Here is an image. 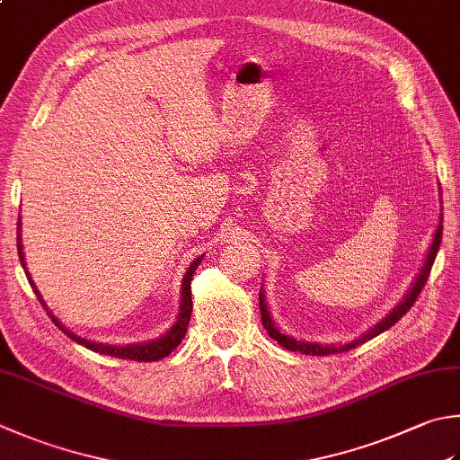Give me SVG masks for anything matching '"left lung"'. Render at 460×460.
I'll return each mask as SVG.
<instances>
[{"instance_id":"left-lung-1","label":"left lung","mask_w":460,"mask_h":460,"mask_svg":"<svg viewBox=\"0 0 460 460\" xmlns=\"http://www.w3.org/2000/svg\"><path fill=\"white\" fill-rule=\"evenodd\" d=\"M438 200H440V206H443V196H440ZM440 210H443V208H440ZM440 236H443V212L438 214V224H437L435 234H432V242H430V246H429L427 258H424V264L420 266L417 279H414V282L411 284L409 292L404 294V298L398 302V305L391 312H388V314L383 320H380V323H376L375 326L368 328L365 334H360L358 338H354V341L344 342V344H320V342L296 341V338L284 334L280 328L276 326L274 318L270 314V308H268L264 288H260V294H258V298H260V316H262V324L266 328V332L270 334L280 346H284L286 350L302 352V354H312V357H324V354H336V352H344V350L357 349L358 344L367 342V341H370V338L378 336L380 332L388 331V328H391L393 324H396L398 320H401L406 314V312L411 310V306L414 305V300L419 298V294L422 290L424 282H427V279H429V272H430V268H432V262H435L437 252H438V246H440Z\"/></svg>"}]
</instances>
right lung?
<instances>
[{"instance_id":"obj_1","label":"right lung","mask_w":460,"mask_h":460,"mask_svg":"<svg viewBox=\"0 0 460 460\" xmlns=\"http://www.w3.org/2000/svg\"><path fill=\"white\" fill-rule=\"evenodd\" d=\"M22 218H17V254H20V262L25 270V276H28L30 286L36 292V296L40 298L41 306L48 310V314L51 316V323H54L59 331L64 334H67L72 338L74 342L85 346V349H90L93 352H100V354H110V357H116V358H128V360H144V362H152V360H160V358H166L168 354L176 349V346L181 342V338L186 336L188 331V323H190V316H192V288H190V280H192V276L196 272L198 264L202 262V256H198L192 264L188 266V270L184 274V279H181V296H180V310H178V318L176 323L172 324L166 332H164L160 338H154V341H146V342H136V344H103V342H95L90 341V338H84V336H77L75 332L69 331L62 324V320H59L54 312H51L46 305V300L38 290L36 282L31 280V276L28 272V266H25V256H23V246H22Z\"/></svg>"}]
</instances>
